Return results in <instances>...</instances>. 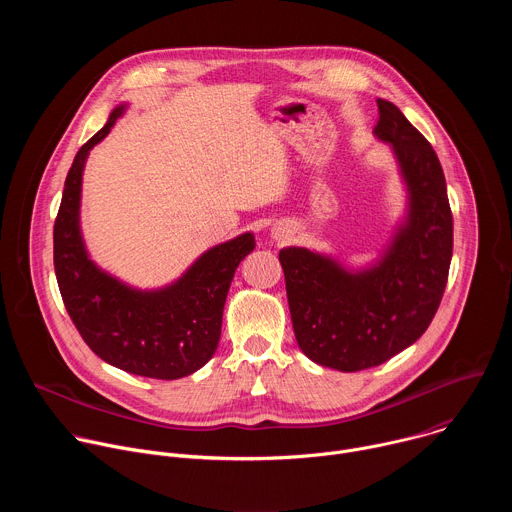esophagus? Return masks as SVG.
Segmentation results:
<instances>
[{"mask_svg": "<svg viewBox=\"0 0 512 512\" xmlns=\"http://www.w3.org/2000/svg\"><path fill=\"white\" fill-rule=\"evenodd\" d=\"M275 237L277 239H289V231H285V229L283 231H275Z\"/></svg>", "mask_w": 512, "mask_h": 512, "instance_id": "esophagus-1", "label": "esophagus"}]
</instances>
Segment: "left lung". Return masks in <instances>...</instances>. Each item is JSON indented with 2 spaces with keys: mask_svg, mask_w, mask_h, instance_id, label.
I'll return each mask as SVG.
<instances>
[{
  "mask_svg": "<svg viewBox=\"0 0 512 512\" xmlns=\"http://www.w3.org/2000/svg\"><path fill=\"white\" fill-rule=\"evenodd\" d=\"M375 135L391 143L409 212L381 261L346 271L320 253L279 251L291 324L302 352L342 373L377 367L411 346L440 308L454 249L446 178L431 143L385 99Z\"/></svg>",
  "mask_w": 512,
  "mask_h": 512,
  "instance_id": "8db88e82",
  "label": "left lung"
}]
</instances>
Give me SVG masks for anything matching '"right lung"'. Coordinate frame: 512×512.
I'll return each mask as SVG.
<instances>
[{
	"instance_id": "1",
	"label": "right lung",
	"mask_w": 512,
	"mask_h": 512,
	"mask_svg": "<svg viewBox=\"0 0 512 512\" xmlns=\"http://www.w3.org/2000/svg\"><path fill=\"white\" fill-rule=\"evenodd\" d=\"M123 111L113 109L68 170L54 221L56 281L72 324L99 358L131 375L182 379L212 358L233 275L255 249V237L245 233L208 249L178 281L156 291L127 287L101 271L81 237V182L89 152Z\"/></svg>"
}]
</instances>
